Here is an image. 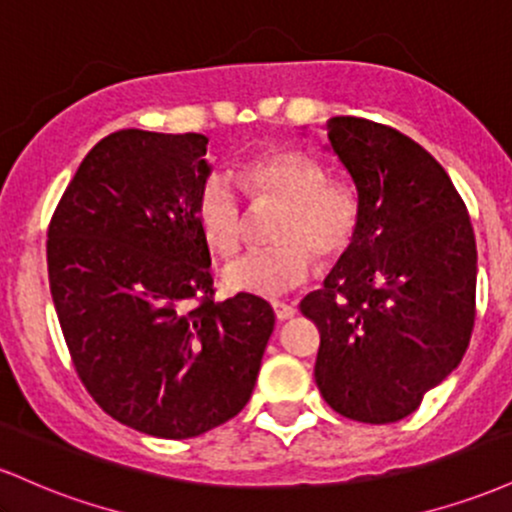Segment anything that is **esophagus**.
<instances>
[{"label":"esophagus","instance_id":"34e87169","mask_svg":"<svg viewBox=\"0 0 512 512\" xmlns=\"http://www.w3.org/2000/svg\"><path fill=\"white\" fill-rule=\"evenodd\" d=\"M272 308H274V315L279 322L291 320V317H296V313H298L296 305H289V303H274Z\"/></svg>","mask_w":512,"mask_h":512}]
</instances>
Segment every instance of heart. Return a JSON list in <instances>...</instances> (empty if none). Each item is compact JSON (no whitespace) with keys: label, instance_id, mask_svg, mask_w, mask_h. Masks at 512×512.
<instances>
[{"label":"heart","instance_id":"obj_1","mask_svg":"<svg viewBox=\"0 0 512 512\" xmlns=\"http://www.w3.org/2000/svg\"><path fill=\"white\" fill-rule=\"evenodd\" d=\"M238 182L255 202L284 207L274 228L279 245L250 250L223 267V284L236 293L279 298L313 276V252L342 255L361 223V197L342 180H327L317 158L298 149H267L240 163ZM199 231L221 255L238 250L245 231L243 202L231 175L211 173L197 192Z\"/></svg>","mask_w":512,"mask_h":512}]
</instances>
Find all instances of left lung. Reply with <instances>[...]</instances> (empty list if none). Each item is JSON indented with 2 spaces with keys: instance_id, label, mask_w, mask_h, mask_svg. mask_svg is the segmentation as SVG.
Returning a JSON list of instances; mask_svg holds the SVG:
<instances>
[{
  "instance_id": "1",
  "label": "left lung",
  "mask_w": 512,
  "mask_h": 512,
  "mask_svg": "<svg viewBox=\"0 0 512 512\" xmlns=\"http://www.w3.org/2000/svg\"><path fill=\"white\" fill-rule=\"evenodd\" d=\"M325 129L361 197V223L325 286L301 301L320 327L315 383L346 419L395 424L467 351L477 243L424 146L363 117H332Z\"/></svg>"
}]
</instances>
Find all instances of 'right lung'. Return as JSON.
Instances as JSON below:
<instances>
[{
  "mask_svg": "<svg viewBox=\"0 0 512 512\" xmlns=\"http://www.w3.org/2000/svg\"><path fill=\"white\" fill-rule=\"evenodd\" d=\"M207 144L195 132L108 134L48 231L52 303L81 383L115 421L168 440L202 436L248 404L274 330L262 298H211L195 214Z\"/></svg>",
  "mask_w": 512,
  "mask_h": 512,
  "instance_id": "obj_1",
  "label": "right lung"
}]
</instances>
